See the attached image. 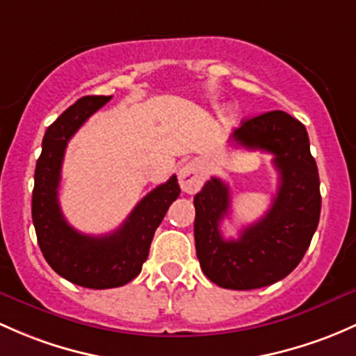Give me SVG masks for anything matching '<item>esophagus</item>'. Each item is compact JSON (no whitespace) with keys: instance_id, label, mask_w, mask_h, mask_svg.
I'll return each mask as SVG.
<instances>
[{"instance_id":"34e87169","label":"esophagus","mask_w":356,"mask_h":356,"mask_svg":"<svg viewBox=\"0 0 356 356\" xmlns=\"http://www.w3.org/2000/svg\"><path fill=\"white\" fill-rule=\"evenodd\" d=\"M204 179H207V174H204V167L200 160L188 162L179 170V184L188 194L197 193L204 184Z\"/></svg>"}]
</instances>
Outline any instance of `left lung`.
Returning a JSON list of instances; mask_svg holds the SVG:
<instances>
[{
  "instance_id": "left-lung-1",
  "label": "left lung",
  "mask_w": 356,
  "mask_h": 356,
  "mask_svg": "<svg viewBox=\"0 0 356 356\" xmlns=\"http://www.w3.org/2000/svg\"><path fill=\"white\" fill-rule=\"evenodd\" d=\"M232 141L271 153L278 193L263 218L245 227L237 241H227L220 222L230 209V191L222 179H209L194 196L196 256L215 285L254 290L290 275L309 249L321 216L319 172L305 126L283 111L247 119Z\"/></svg>"
}]
</instances>
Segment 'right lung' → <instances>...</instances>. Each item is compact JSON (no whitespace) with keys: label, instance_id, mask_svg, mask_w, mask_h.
<instances>
[{"label":"right lung","instance_id":"right-lung-1","mask_svg":"<svg viewBox=\"0 0 356 356\" xmlns=\"http://www.w3.org/2000/svg\"><path fill=\"white\" fill-rule=\"evenodd\" d=\"M112 97L88 95L68 107L47 128L35 165L32 222L49 266L68 282L93 290L122 286L140 275L155 230L181 194L175 175L148 193L121 227L109 235H85L63 216L58 201L61 165L70 138Z\"/></svg>","mask_w":356,"mask_h":356}]
</instances>
